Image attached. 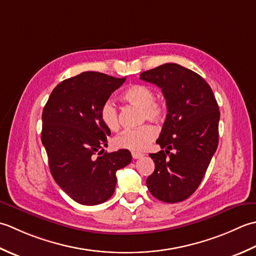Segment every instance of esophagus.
Returning <instances> with one entry per match:
<instances>
[{"label": "esophagus", "instance_id": "34e87169", "mask_svg": "<svg viewBox=\"0 0 256 256\" xmlns=\"http://www.w3.org/2000/svg\"><path fill=\"white\" fill-rule=\"evenodd\" d=\"M132 156L134 159H139V158H142L144 157V154H139V152H132Z\"/></svg>", "mask_w": 256, "mask_h": 256}]
</instances>
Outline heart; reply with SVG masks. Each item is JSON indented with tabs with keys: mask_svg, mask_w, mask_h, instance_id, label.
<instances>
[{
	"mask_svg": "<svg viewBox=\"0 0 256 256\" xmlns=\"http://www.w3.org/2000/svg\"><path fill=\"white\" fill-rule=\"evenodd\" d=\"M122 98L130 105L142 109V120L161 122L166 118V108L164 102L154 98L152 88L142 84L129 86L122 94ZM102 122L109 130L119 128L118 110L112 100H106L99 110ZM157 137V130L151 124H144L134 129H126L114 139V144L117 148L132 150L134 152H142Z\"/></svg>",
	"mask_w": 256,
	"mask_h": 256,
	"instance_id": "heart-1",
	"label": "heart"
}]
</instances>
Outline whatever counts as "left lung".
Returning <instances> with one entry per match:
<instances>
[{"label": "left lung", "instance_id": "obj_1", "mask_svg": "<svg viewBox=\"0 0 256 256\" xmlns=\"http://www.w3.org/2000/svg\"><path fill=\"white\" fill-rule=\"evenodd\" d=\"M140 80L161 88L168 109L156 142L162 150L149 154L154 171L146 184L160 201H184L200 186L216 151L218 102L211 87L199 74L174 62L142 72ZM171 150L174 153L170 152Z\"/></svg>", "mask_w": 256, "mask_h": 256}]
</instances>
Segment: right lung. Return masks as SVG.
Wrapping results in <instances>:
<instances>
[{
    "label": "right lung",
    "instance_id": "add662e5",
    "mask_svg": "<svg viewBox=\"0 0 256 256\" xmlns=\"http://www.w3.org/2000/svg\"><path fill=\"white\" fill-rule=\"evenodd\" d=\"M124 78L84 72L57 85L44 107L42 144L50 174L72 200L84 206L107 201L117 184L116 172L132 162V154L120 149L108 154L110 130L99 110Z\"/></svg>",
    "mask_w": 256,
    "mask_h": 256
}]
</instances>
